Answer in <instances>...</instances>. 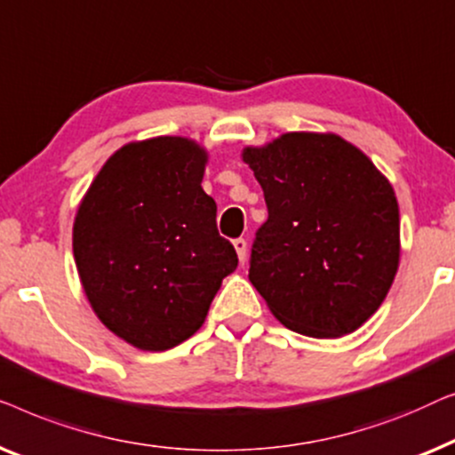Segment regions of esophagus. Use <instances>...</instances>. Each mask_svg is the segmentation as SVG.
I'll list each match as a JSON object with an SVG mask.
<instances>
[{
  "label": "esophagus",
  "instance_id": "obj_1",
  "mask_svg": "<svg viewBox=\"0 0 455 455\" xmlns=\"http://www.w3.org/2000/svg\"><path fill=\"white\" fill-rule=\"evenodd\" d=\"M233 247H235V251H236V258H239L241 261L245 259V255H247V241L245 239H235L233 241Z\"/></svg>",
  "mask_w": 455,
  "mask_h": 455
}]
</instances>
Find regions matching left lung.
<instances>
[{
  "mask_svg": "<svg viewBox=\"0 0 455 455\" xmlns=\"http://www.w3.org/2000/svg\"><path fill=\"white\" fill-rule=\"evenodd\" d=\"M267 220L249 280L280 323L311 338L361 328L400 266V208L389 179L331 132H289L245 146Z\"/></svg>",
  "mask_w": 455,
  "mask_h": 455,
  "instance_id": "left-lung-1",
  "label": "left lung"
}]
</instances>
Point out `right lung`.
<instances>
[{
	"mask_svg": "<svg viewBox=\"0 0 455 455\" xmlns=\"http://www.w3.org/2000/svg\"><path fill=\"white\" fill-rule=\"evenodd\" d=\"M208 158L185 136L136 140L107 158L76 210L74 259L88 303L146 353L194 336L239 261L202 189Z\"/></svg>",
	"mask_w": 455,
	"mask_h": 455,
	"instance_id": "add662e5",
	"label": "right lung"
}]
</instances>
